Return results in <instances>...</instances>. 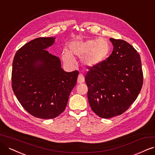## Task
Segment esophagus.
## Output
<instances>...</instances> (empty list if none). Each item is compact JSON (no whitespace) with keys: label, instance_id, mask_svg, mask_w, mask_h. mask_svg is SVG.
<instances>
[{"label":"esophagus","instance_id":"1","mask_svg":"<svg viewBox=\"0 0 155 155\" xmlns=\"http://www.w3.org/2000/svg\"><path fill=\"white\" fill-rule=\"evenodd\" d=\"M85 81V79H84V77L83 74H80L78 77V80H77V82L78 84H81L83 83Z\"/></svg>","mask_w":155,"mask_h":155}]
</instances>
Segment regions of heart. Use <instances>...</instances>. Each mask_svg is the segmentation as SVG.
<instances>
[{"label": "heart", "instance_id": "b5f03b06", "mask_svg": "<svg viewBox=\"0 0 155 155\" xmlns=\"http://www.w3.org/2000/svg\"><path fill=\"white\" fill-rule=\"evenodd\" d=\"M69 50H64L62 52V59L65 64L73 66L75 64L74 56L83 57L84 64L89 67L100 65L109 55L110 45L107 40L100 38L98 39H78L71 42Z\"/></svg>", "mask_w": 155, "mask_h": 155}]
</instances>
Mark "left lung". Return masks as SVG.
I'll use <instances>...</instances> for the list:
<instances>
[{
    "label": "left lung",
    "instance_id": "left-lung-1",
    "mask_svg": "<svg viewBox=\"0 0 155 155\" xmlns=\"http://www.w3.org/2000/svg\"><path fill=\"white\" fill-rule=\"evenodd\" d=\"M114 49L100 65L89 67L85 81L92 110L108 119L121 115L137 99L143 84L140 55L128 43L110 38Z\"/></svg>",
    "mask_w": 155,
    "mask_h": 155
}]
</instances>
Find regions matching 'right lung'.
Wrapping results in <instances>:
<instances>
[{
  "label": "right lung",
  "mask_w": 155,
  "mask_h": 155,
  "mask_svg": "<svg viewBox=\"0 0 155 155\" xmlns=\"http://www.w3.org/2000/svg\"><path fill=\"white\" fill-rule=\"evenodd\" d=\"M55 38H39L16 51L12 69V88L24 109L32 116L53 119L64 112L78 71L66 72L58 57L47 50Z\"/></svg>",
  "instance_id": "obj_1"
}]
</instances>
